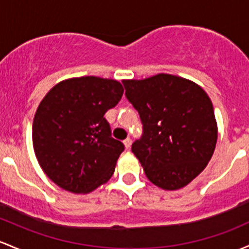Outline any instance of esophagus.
<instances>
[{"label":"esophagus","mask_w":249,"mask_h":249,"mask_svg":"<svg viewBox=\"0 0 249 249\" xmlns=\"http://www.w3.org/2000/svg\"><path fill=\"white\" fill-rule=\"evenodd\" d=\"M131 144H132V139H131V138H126L124 141V145H125V147H126V149H130Z\"/></svg>","instance_id":"1"}]
</instances>
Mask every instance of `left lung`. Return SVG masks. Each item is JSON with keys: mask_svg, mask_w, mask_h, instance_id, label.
<instances>
[{"mask_svg": "<svg viewBox=\"0 0 249 249\" xmlns=\"http://www.w3.org/2000/svg\"><path fill=\"white\" fill-rule=\"evenodd\" d=\"M123 84L143 124V135L131 150L146 177L164 190L189 184L216 145L217 124L208 94L188 79L164 73Z\"/></svg>", "mask_w": 249, "mask_h": 249, "instance_id": "obj_1", "label": "left lung"}]
</instances>
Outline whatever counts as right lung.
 <instances>
[{"mask_svg": "<svg viewBox=\"0 0 249 249\" xmlns=\"http://www.w3.org/2000/svg\"><path fill=\"white\" fill-rule=\"evenodd\" d=\"M124 93L122 84L98 76L56 84L33 122V146L43 173L62 189L87 194L111 178L124 144L112 138L104 114Z\"/></svg>", "mask_w": 249, "mask_h": 249, "instance_id": "add662e5", "label": "right lung"}]
</instances>
